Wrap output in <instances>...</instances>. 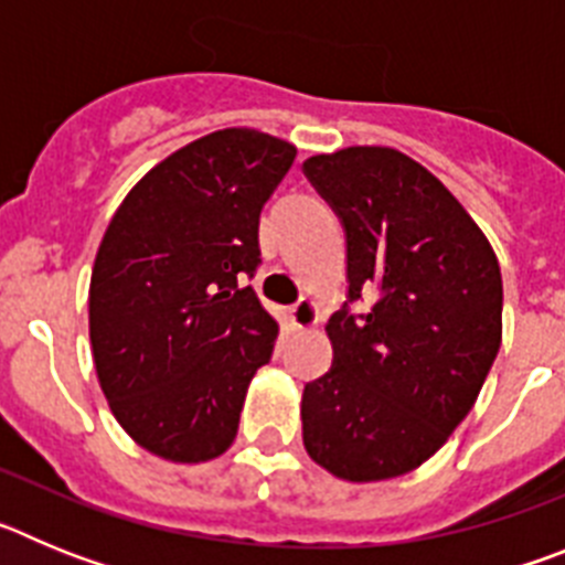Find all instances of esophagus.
Instances as JSON below:
<instances>
[{"mask_svg": "<svg viewBox=\"0 0 565 565\" xmlns=\"http://www.w3.org/2000/svg\"><path fill=\"white\" fill-rule=\"evenodd\" d=\"M288 319H291V326L297 328V331H311L319 322V306L311 297H302L297 306L288 308Z\"/></svg>", "mask_w": 565, "mask_h": 565, "instance_id": "obj_1", "label": "esophagus"}]
</instances>
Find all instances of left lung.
Segmentation results:
<instances>
[{"instance_id": "1", "label": "left lung", "mask_w": 565, "mask_h": 565, "mask_svg": "<svg viewBox=\"0 0 565 565\" xmlns=\"http://www.w3.org/2000/svg\"><path fill=\"white\" fill-rule=\"evenodd\" d=\"M348 234V297L328 319L333 364L302 391V444L342 481L422 467L472 411L501 348L503 282L487 234L430 169L391 147L302 163Z\"/></svg>"}]
</instances>
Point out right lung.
<instances>
[{"instance_id":"1","label":"right lung","mask_w":565,"mask_h":565,"mask_svg":"<svg viewBox=\"0 0 565 565\" xmlns=\"http://www.w3.org/2000/svg\"><path fill=\"white\" fill-rule=\"evenodd\" d=\"M297 147L228 127L154 163L115 209L89 277V344L115 422L174 463L223 456L277 322L252 286L259 212Z\"/></svg>"}]
</instances>
